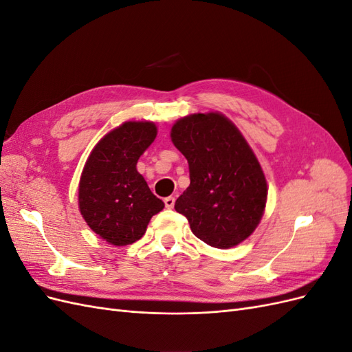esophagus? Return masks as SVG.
<instances>
[{
  "mask_svg": "<svg viewBox=\"0 0 352 352\" xmlns=\"http://www.w3.org/2000/svg\"><path fill=\"white\" fill-rule=\"evenodd\" d=\"M164 204H166V208L172 210L175 207V197H167L164 198Z\"/></svg>",
  "mask_w": 352,
  "mask_h": 352,
  "instance_id": "1",
  "label": "esophagus"
}]
</instances>
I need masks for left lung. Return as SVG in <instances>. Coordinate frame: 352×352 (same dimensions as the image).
I'll list each match as a JSON object with an SVG mask.
<instances>
[{
	"instance_id": "8db88e82",
	"label": "left lung",
	"mask_w": 352,
	"mask_h": 352,
	"mask_svg": "<svg viewBox=\"0 0 352 352\" xmlns=\"http://www.w3.org/2000/svg\"><path fill=\"white\" fill-rule=\"evenodd\" d=\"M170 138L189 164L190 185L175 208L194 235L220 250L247 239L263 217L267 182L238 127L220 113H197L179 119Z\"/></svg>"
}]
</instances>
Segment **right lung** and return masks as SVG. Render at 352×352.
<instances>
[{
    "mask_svg": "<svg viewBox=\"0 0 352 352\" xmlns=\"http://www.w3.org/2000/svg\"><path fill=\"white\" fill-rule=\"evenodd\" d=\"M157 136L153 122H124L94 146L79 182V210L88 226L116 247L141 239L164 202L136 163Z\"/></svg>",
    "mask_w": 352,
    "mask_h": 352,
    "instance_id": "obj_1",
    "label": "right lung"
}]
</instances>
